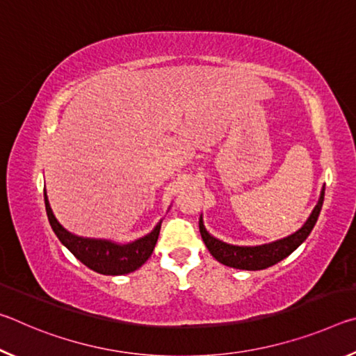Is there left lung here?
<instances>
[{"label": "left lung", "instance_id": "1", "mask_svg": "<svg viewBox=\"0 0 356 356\" xmlns=\"http://www.w3.org/2000/svg\"><path fill=\"white\" fill-rule=\"evenodd\" d=\"M323 195L325 188L321 193V197H318L317 206L312 210L311 216L308 221L305 222L303 227L298 229L297 232L292 234L278 242L268 243V245H261V246H234L227 245L221 240L215 238L210 236L206 231V227L202 225V220H200V231L204 243L210 251L216 261L227 265V267L240 268V270H264L267 267H272V265L278 264L282 259L287 257L291 252H293L298 246L305 242L306 237L309 236L312 227H314L316 221L318 218V213L322 210L323 204Z\"/></svg>", "mask_w": 356, "mask_h": 356}]
</instances>
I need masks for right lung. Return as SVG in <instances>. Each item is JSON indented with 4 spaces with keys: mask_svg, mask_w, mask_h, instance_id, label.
<instances>
[{
    "mask_svg": "<svg viewBox=\"0 0 356 356\" xmlns=\"http://www.w3.org/2000/svg\"><path fill=\"white\" fill-rule=\"evenodd\" d=\"M45 209L50 221L51 229L55 231L56 237L61 243L74 254L78 261L83 262L94 272L102 275H125L135 272L141 265L147 261L155 248L156 238H159L161 221L155 226V229L146 237L127 245H118L110 240H95L84 238L70 234L69 231L59 225L55 215L51 212L50 204H48L47 193L44 190Z\"/></svg>",
    "mask_w": 356,
    "mask_h": 356,
    "instance_id": "1",
    "label": "right lung"
}]
</instances>
